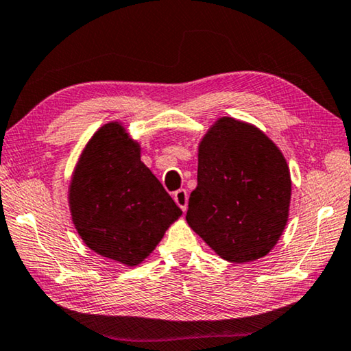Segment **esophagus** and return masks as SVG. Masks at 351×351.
<instances>
[{"instance_id":"1","label":"esophagus","mask_w":351,"mask_h":351,"mask_svg":"<svg viewBox=\"0 0 351 351\" xmlns=\"http://www.w3.org/2000/svg\"><path fill=\"white\" fill-rule=\"evenodd\" d=\"M173 199H175V203L180 206L182 210L187 209V199H189V197H187L186 189H180V191H176L173 193Z\"/></svg>"}]
</instances>
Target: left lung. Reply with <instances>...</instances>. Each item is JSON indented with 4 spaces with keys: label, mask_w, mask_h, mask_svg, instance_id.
<instances>
[{
    "label": "left lung",
    "mask_w": 351,
    "mask_h": 351,
    "mask_svg": "<svg viewBox=\"0 0 351 351\" xmlns=\"http://www.w3.org/2000/svg\"><path fill=\"white\" fill-rule=\"evenodd\" d=\"M197 180L186 220L220 258L248 263L276 245L287 223L291 171L263 131L217 120L199 143Z\"/></svg>",
    "instance_id": "1"
}]
</instances>
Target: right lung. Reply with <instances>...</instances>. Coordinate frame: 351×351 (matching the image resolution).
I'll return each instance as SVG.
<instances>
[{"mask_svg": "<svg viewBox=\"0 0 351 351\" xmlns=\"http://www.w3.org/2000/svg\"><path fill=\"white\" fill-rule=\"evenodd\" d=\"M69 202L86 245L126 265L141 264L182 214L120 123L104 125L88 141Z\"/></svg>", "mask_w": 351, "mask_h": 351, "instance_id": "obj_1", "label": "right lung"}]
</instances>
